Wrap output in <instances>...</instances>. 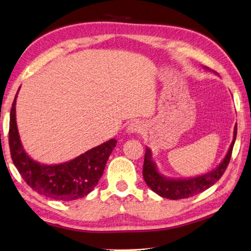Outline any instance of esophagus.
Masks as SVG:
<instances>
[{
	"instance_id": "obj_1",
	"label": "esophagus",
	"mask_w": 251,
	"mask_h": 251,
	"mask_svg": "<svg viewBox=\"0 0 251 251\" xmlns=\"http://www.w3.org/2000/svg\"><path fill=\"white\" fill-rule=\"evenodd\" d=\"M143 130V126L140 122H131V123L128 125L127 131L129 133H140Z\"/></svg>"
}]
</instances>
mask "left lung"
Masks as SVG:
<instances>
[{
    "instance_id": "obj_1",
    "label": "left lung",
    "mask_w": 251,
    "mask_h": 251,
    "mask_svg": "<svg viewBox=\"0 0 251 251\" xmlns=\"http://www.w3.org/2000/svg\"><path fill=\"white\" fill-rule=\"evenodd\" d=\"M236 132L237 124H235L234 126L233 141L223 161L214 170L205 174H202V176L190 178H169L162 176L157 170L156 164L152 159V151L149 148H145L143 164V177L145 183L157 195L170 200L186 199V198H190L208 189L223 176L226 167L229 165L232 150L233 147H234Z\"/></svg>"
}]
</instances>
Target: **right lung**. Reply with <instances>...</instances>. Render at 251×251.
<instances>
[{"label": "right lung", "instance_id": "right-lung-1", "mask_svg": "<svg viewBox=\"0 0 251 251\" xmlns=\"http://www.w3.org/2000/svg\"><path fill=\"white\" fill-rule=\"evenodd\" d=\"M17 95L18 92L10 110L8 142L11 159L25 182L39 195L53 200L72 201L89 195L103 174L118 141L110 139L63 164H40L26 154L21 143L16 122Z\"/></svg>", "mask_w": 251, "mask_h": 251}]
</instances>
